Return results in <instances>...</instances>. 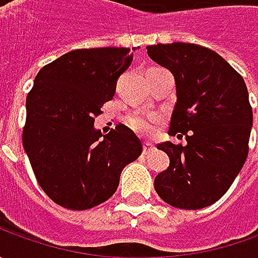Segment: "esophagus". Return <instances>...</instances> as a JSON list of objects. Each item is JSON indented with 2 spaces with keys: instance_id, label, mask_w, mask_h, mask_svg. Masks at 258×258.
Wrapping results in <instances>:
<instances>
[{
  "instance_id": "obj_1",
  "label": "esophagus",
  "mask_w": 258,
  "mask_h": 258,
  "mask_svg": "<svg viewBox=\"0 0 258 258\" xmlns=\"http://www.w3.org/2000/svg\"><path fill=\"white\" fill-rule=\"evenodd\" d=\"M155 146L151 142H145L144 144V154L145 155H149L151 152H154Z\"/></svg>"
}]
</instances>
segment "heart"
<instances>
[{"instance_id": "heart-1", "label": "heart", "mask_w": 258, "mask_h": 258, "mask_svg": "<svg viewBox=\"0 0 258 258\" xmlns=\"http://www.w3.org/2000/svg\"><path fill=\"white\" fill-rule=\"evenodd\" d=\"M127 122L131 124V127L136 131L138 134L148 135L152 132L154 126H152V122H154V117L151 116H144V114H132Z\"/></svg>"}]
</instances>
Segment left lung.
<instances>
[{
	"label": "left lung",
	"mask_w": 258,
	"mask_h": 258,
	"mask_svg": "<svg viewBox=\"0 0 258 258\" xmlns=\"http://www.w3.org/2000/svg\"><path fill=\"white\" fill-rule=\"evenodd\" d=\"M146 50L175 79L168 134L186 139L185 146L158 145L169 166L156 175L155 191L175 208L201 210L228 191L245 162L253 126L247 87L221 55L203 45L171 43Z\"/></svg>",
	"instance_id": "obj_1"
}]
</instances>
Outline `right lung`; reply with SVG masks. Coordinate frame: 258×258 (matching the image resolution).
Masks as SVG:
<instances>
[{
  "label": "right lung",
  "instance_id": "add662e5",
  "mask_svg": "<svg viewBox=\"0 0 258 258\" xmlns=\"http://www.w3.org/2000/svg\"><path fill=\"white\" fill-rule=\"evenodd\" d=\"M132 58L124 47L73 50L35 76L23 145L40 186L64 208L80 211L107 201L124 166L142 154L141 139L124 124L104 136L94 127Z\"/></svg>",
  "mask_w": 258,
  "mask_h": 258
}]
</instances>
